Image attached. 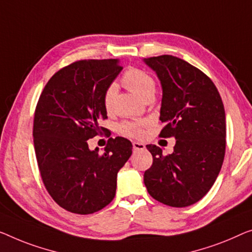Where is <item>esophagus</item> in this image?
Wrapping results in <instances>:
<instances>
[{"label":"esophagus","instance_id":"obj_1","mask_svg":"<svg viewBox=\"0 0 252 252\" xmlns=\"http://www.w3.org/2000/svg\"><path fill=\"white\" fill-rule=\"evenodd\" d=\"M132 146H133V149L134 150H144L146 148L145 145L142 144V142H138V141H134L133 144H132Z\"/></svg>","mask_w":252,"mask_h":252}]
</instances>
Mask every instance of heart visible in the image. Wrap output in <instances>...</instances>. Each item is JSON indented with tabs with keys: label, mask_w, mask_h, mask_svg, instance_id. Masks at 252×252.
<instances>
[{
	"label": "heart",
	"mask_w": 252,
	"mask_h": 252,
	"mask_svg": "<svg viewBox=\"0 0 252 252\" xmlns=\"http://www.w3.org/2000/svg\"><path fill=\"white\" fill-rule=\"evenodd\" d=\"M122 84L126 87L141 97L142 99L154 96L156 89V84L154 78L145 71L136 67L127 69L122 76ZM116 94V86L111 84L105 89L103 95V104L105 110L110 112L113 108ZM147 126V121H126L120 126V132L127 137H140L144 127Z\"/></svg>",
	"instance_id": "heart-1"
}]
</instances>
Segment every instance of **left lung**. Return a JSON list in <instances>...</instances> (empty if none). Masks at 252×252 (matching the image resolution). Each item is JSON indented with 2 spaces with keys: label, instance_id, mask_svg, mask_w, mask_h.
<instances>
[{
  "label": "left lung",
  "instance_id": "8db88e82",
  "mask_svg": "<svg viewBox=\"0 0 252 252\" xmlns=\"http://www.w3.org/2000/svg\"><path fill=\"white\" fill-rule=\"evenodd\" d=\"M163 88L159 137L176 139L174 152L163 155L146 147L153 165L144 174L148 193L171 207L196 204L216 181L226 147V123L220 95L210 78L185 60L172 55L145 59Z\"/></svg>",
  "mask_w": 252,
  "mask_h": 252
}]
</instances>
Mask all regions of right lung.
<instances>
[{
	"label": "right lung",
	"mask_w": 252,
	"mask_h": 252,
	"mask_svg": "<svg viewBox=\"0 0 252 252\" xmlns=\"http://www.w3.org/2000/svg\"><path fill=\"white\" fill-rule=\"evenodd\" d=\"M121 70L118 60L73 62L48 80L37 102L32 136L39 173L67 212L87 215L106 207L132 154V144L121 137L108 139L102 154L88 148V139L106 132L98 125L107 119L103 95Z\"/></svg>",
	"instance_id": "obj_1"
}]
</instances>
